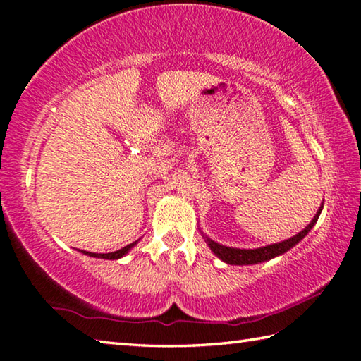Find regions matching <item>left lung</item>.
Masks as SVG:
<instances>
[{"label": "left lung", "instance_id": "left-lung-1", "mask_svg": "<svg viewBox=\"0 0 361 361\" xmlns=\"http://www.w3.org/2000/svg\"><path fill=\"white\" fill-rule=\"evenodd\" d=\"M323 210V204L319 207V210H317L315 216L312 221H310L305 228L298 232L296 235L290 237V239H286L283 242H277V243H271V245H266V247H259V248H234V247H226L223 243H218L215 240H212L210 237H207L202 231H200V234L207 242V245L210 247V250L215 256H218L219 259L224 261L226 264H232V266H248V264H259V262H264L269 261L272 258H277V256L283 255L291 250L295 245H298L299 242H301L305 235L309 234L310 229L314 228L317 219H319L320 213Z\"/></svg>", "mask_w": 361, "mask_h": 361}]
</instances>
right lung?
I'll return each mask as SVG.
<instances>
[{
    "instance_id": "1",
    "label": "right lung",
    "mask_w": 361,
    "mask_h": 361,
    "mask_svg": "<svg viewBox=\"0 0 361 361\" xmlns=\"http://www.w3.org/2000/svg\"><path fill=\"white\" fill-rule=\"evenodd\" d=\"M137 243H138V240H137V242H132V243H129V245H127V247L121 248V250H116V252H111V253H92V252H84V250H78V252H81L82 255L92 256V258H103V259H119V258H122V256H126L127 253H129L130 250L137 245Z\"/></svg>"
}]
</instances>
